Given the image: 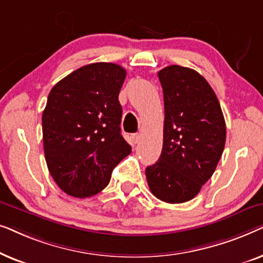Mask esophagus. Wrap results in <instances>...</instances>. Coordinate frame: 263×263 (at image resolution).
Returning <instances> with one entry per match:
<instances>
[{"instance_id": "obj_1", "label": "esophagus", "mask_w": 263, "mask_h": 263, "mask_svg": "<svg viewBox=\"0 0 263 263\" xmlns=\"http://www.w3.org/2000/svg\"><path fill=\"white\" fill-rule=\"evenodd\" d=\"M130 139L134 143H138L140 141V134H132Z\"/></svg>"}]
</instances>
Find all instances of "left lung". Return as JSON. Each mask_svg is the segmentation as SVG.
<instances>
[{
  "label": "left lung",
  "mask_w": 263,
  "mask_h": 263,
  "mask_svg": "<svg viewBox=\"0 0 263 263\" xmlns=\"http://www.w3.org/2000/svg\"><path fill=\"white\" fill-rule=\"evenodd\" d=\"M158 78L164 93L163 149L146 168L147 183L159 200L182 203L215 171L225 147V120L214 91L196 70L175 64Z\"/></svg>",
  "instance_id": "obj_1"
}]
</instances>
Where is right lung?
<instances>
[{
	"instance_id": "right-lung-1",
	"label": "right lung",
	"mask_w": 263,
	"mask_h": 263,
	"mask_svg": "<svg viewBox=\"0 0 263 263\" xmlns=\"http://www.w3.org/2000/svg\"><path fill=\"white\" fill-rule=\"evenodd\" d=\"M125 75L116 63H91L57 82L43 111V145L50 175L70 196L89 197L109 184L132 152L121 134L118 100Z\"/></svg>"
}]
</instances>
